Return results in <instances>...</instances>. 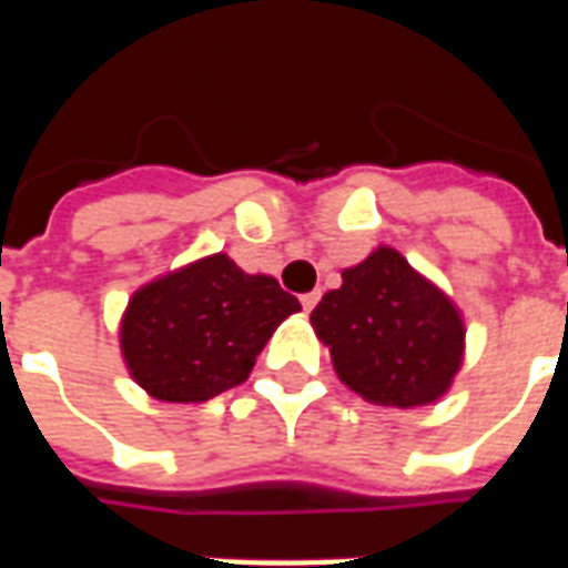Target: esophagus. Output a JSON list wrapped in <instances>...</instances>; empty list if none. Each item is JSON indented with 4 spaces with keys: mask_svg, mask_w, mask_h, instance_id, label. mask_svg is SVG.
<instances>
[{
    "mask_svg": "<svg viewBox=\"0 0 568 568\" xmlns=\"http://www.w3.org/2000/svg\"><path fill=\"white\" fill-rule=\"evenodd\" d=\"M320 297H322V292H307V295H301V307L310 313V310L320 304Z\"/></svg>",
    "mask_w": 568,
    "mask_h": 568,
    "instance_id": "34e87169",
    "label": "esophagus"
}]
</instances>
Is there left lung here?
Masks as SVG:
<instances>
[{"mask_svg":"<svg viewBox=\"0 0 568 568\" xmlns=\"http://www.w3.org/2000/svg\"><path fill=\"white\" fill-rule=\"evenodd\" d=\"M341 381L368 402L432 405L463 362V320L395 248L344 271V285L313 310Z\"/></svg>","mask_w":568,"mask_h":568,"instance_id":"obj_1","label":"left lung"}]
</instances>
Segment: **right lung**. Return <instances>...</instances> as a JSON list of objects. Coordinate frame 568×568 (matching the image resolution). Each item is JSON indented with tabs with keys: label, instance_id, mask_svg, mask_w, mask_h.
<instances>
[{
	"label": "right lung",
	"instance_id": "add662e5",
	"mask_svg": "<svg viewBox=\"0 0 568 568\" xmlns=\"http://www.w3.org/2000/svg\"><path fill=\"white\" fill-rule=\"evenodd\" d=\"M301 310L273 276H248L227 255L140 288L121 325L130 374L161 402H206L255 368L276 325Z\"/></svg>",
	"mask_w": 568,
	"mask_h": 568
}]
</instances>
